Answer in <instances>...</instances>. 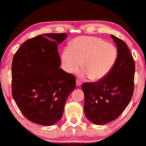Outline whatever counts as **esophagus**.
<instances>
[{
  "mask_svg": "<svg viewBox=\"0 0 146 146\" xmlns=\"http://www.w3.org/2000/svg\"><path fill=\"white\" fill-rule=\"evenodd\" d=\"M81 84H82V82H80V80H76V85L77 86H80Z\"/></svg>",
  "mask_w": 146,
  "mask_h": 146,
  "instance_id": "34e87169",
  "label": "esophagus"
}]
</instances>
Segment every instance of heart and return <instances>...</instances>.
<instances>
[{"instance_id": "obj_1", "label": "heart", "mask_w": 146, "mask_h": 146, "mask_svg": "<svg viewBox=\"0 0 146 146\" xmlns=\"http://www.w3.org/2000/svg\"><path fill=\"white\" fill-rule=\"evenodd\" d=\"M118 49L114 44L92 36L75 38L62 53V62L66 72H77L80 63V76L94 82L106 78L117 63Z\"/></svg>"}]
</instances>
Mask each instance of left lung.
<instances>
[{
  "label": "left lung",
  "instance_id": "8db88e82",
  "mask_svg": "<svg viewBox=\"0 0 146 146\" xmlns=\"http://www.w3.org/2000/svg\"><path fill=\"white\" fill-rule=\"evenodd\" d=\"M118 49L115 67L103 80L82 85L85 115L95 124L115 120L129 104L134 91L135 61L127 44L111 35Z\"/></svg>",
  "mask_w": 146,
  "mask_h": 146
}]
</instances>
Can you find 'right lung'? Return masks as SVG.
<instances>
[{"mask_svg":"<svg viewBox=\"0 0 146 146\" xmlns=\"http://www.w3.org/2000/svg\"><path fill=\"white\" fill-rule=\"evenodd\" d=\"M67 35H39L22 44L13 56L12 96L23 115L33 123L49 126L57 122L75 89V76L59 68L57 45Z\"/></svg>","mask_w":146,"mask_h":146,"instance_id":"1","label":"right lung"}]
</instances>
